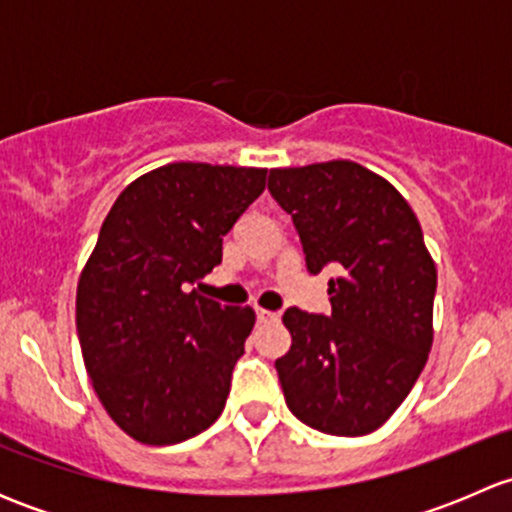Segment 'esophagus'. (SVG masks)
<instances>
[{"mask_svg": "<svg viewBox=\"0 0 512 512\" xmlns=\"http://www.w3.org/2000/svg\"><path fill=\"white\" fill-rule=\"evenodd\" d=\"M255 314H257V322H260V324H270V322H275L277 317H280L277 312H270V309H262V307H257Z\"/></svg>", "mask_w": 512, "mask_h": 512, "instance_id": "1", "label": "esophagus"}]
</instances>
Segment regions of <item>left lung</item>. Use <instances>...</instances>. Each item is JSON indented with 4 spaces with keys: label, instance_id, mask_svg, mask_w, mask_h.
<instances>
[{
    "label": "left lung",
    "instance_id": "left-lung-1",
    "mask_svg": "<svg viewBox=\"0 0 512 512\" xmlns=\"http://www.w3.org/2000/svg\"><path fill=\"white\" fill-rule=\"evenodd\" d=\"M267 188L292 215L309 275L339 270L329 317L299 307L282 317L285 401L317 431L366 436L399 409L431 352L436 265L421 225L389 180L352 160L275 168Z\"/></svg>",
    "mask_w": 512,
    "mask_h": 512
}]
</instances>
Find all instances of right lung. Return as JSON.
I'll return each instance as SVG.
<instances>
[{
    "instance_id": "add662e5",
    "label": "right lung",
    "mask_w": 512,
    "mask_h": 512,
    "mask_svg": "<svg viewBox=\"0 0 512 512\" xmlns=\"http://www.w3.org/2000/svg\"><path fill=\"white\" fill-rule=\"evenodd\" d=\"M265 178V168L168 163L133 180L103 220L76 329L103 409L136 441H188L223 414L255 312L188 287L223 262V237Z\"/></svg>"
}]
</instances>
